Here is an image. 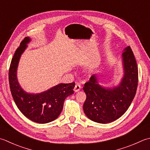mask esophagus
<instances>
[{"instance_id": "esophagus-1", "label": "esophagus", "mask_w": 150, "mask_h": 150, "mask_svg": "<svg viewBox=\"0 0 150 150\" xmlns=\"http://www.w3.org/2000/svg\"><path fill=\"white\" fill-rule=\"evenodd\" d=\"M81 85L79 84H75V88H74V91L75 92H79V90H81Z\"/></svg>"}]
</instances>
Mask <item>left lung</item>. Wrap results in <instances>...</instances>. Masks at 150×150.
<instances>
[{
    "label": "left lung",
    "instance_id": "left-lung-1",
    "mask_svg": "<svg viewBox=\"0 0 150 150\" xmlns=\"http://www.w3.org/2000/svg\"><path fill=\"white\" fill-rule=\"evenodd\" d=\"M124 77L118 86L112 88L101 86L96 75L84 84L83 90L86 99L83 110L86 116L99 124L115 121L124 114L136 94L139 75L138 67L129 46L122 53Z\"/></svg>",
    "mask_w": 150,
    "mask_h": 150
}]
</instances>
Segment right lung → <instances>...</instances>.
I'll return each instance as SVG.
<instances>
[{
    "label": "right lung",
    "instance_id": "obj_1",
    "mask_svg": "<svg viewBox=\"0 0 150 150\" xmlns=\"http://www.w3.org/2000/svg\"><path fill=\"white\" fill-rule=\"evenodd\" d=\"M25 38L15 52L9 69V83L13 99L17 107L24 115L38 124H47L57 119L62 110L64 102L73 93L75 83H61L40 93L26 92L19 84L17 69L21 56L30 42Z\"/></svg>",
    "mask_w": 150,
    "mask_h": 150
}]
</instances>
